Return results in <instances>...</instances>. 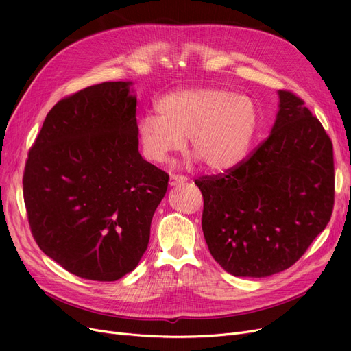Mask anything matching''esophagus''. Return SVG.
Wrapping results in <instances>:
<instances>
[{"instance_id":"34e87169","label":"esophagus","mask_w":351,"mask_h":351,"mask_svg":"<svg viewBox=\"0 0 351 351\" xmlns=\"http://www.w3.org/2000/svg\"><path fill=\"white\" fill-rule=\"evenodd\" d=\"M186 182H187V177H184V176L173 174L171 177H169V186H178V184L186 183Z\"/></svg>"}]
</instances>
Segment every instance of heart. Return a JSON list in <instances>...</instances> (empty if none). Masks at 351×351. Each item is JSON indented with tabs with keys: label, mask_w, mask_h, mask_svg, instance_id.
Returning <instances> with one entry per match:
<instances>
[{
	"label": "heart",
	"mask_w": 351,
	"mask_h": 351,
	"mask_svg": "<svg viewBox=\"0 0 351 351\" xmlns=\"http://www.w3.org/2000/svg\"><path fill=\"white\" fill-rule=\"evenodd\" d=\"M155 114L137 123V137L145 156L165 162L184 146L189 137L193 161L209 171L234 168L246 156L259 125L253 99L221 88H190L167 93Z\"/></svg>",
	"instance_id": "obj_1"
}]
</instances>
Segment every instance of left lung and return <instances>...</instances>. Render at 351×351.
<instances>
[{
  "instance_id": "8db88e82",
  "label": "left lung",
  "mask_w": 351,
  "mask_h": 351,
  "mask_svg": "<svg viewBox=\"0 0 351 351\" xmlns=\"http://www.w3.org/2000/svg\"><path fill=\"white\" fill-rule=\"evenodd\" d=\"M278 98L268 139L226 174L195 182L208 249L234 277L290 268L332 214V142L300 98L287 90Z\"/></svg>"
}]
</instances>
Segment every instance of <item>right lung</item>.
Instances as JSON below:
<instances>
[{"mask_svg":"<svg viewBox=\"0 0 351 351\" xmlns=\"http://www.w3.org/2000/svg\"><path fill=\"white\" fill-rule=\"evenodd\" d=\"M132 84L104 82L57 102L25 167L34 239L84 280L115 281L137 267L168 187L139 152Z\"/></svg>","mask_w":351,"mask_h":351,"instance_id":"add662e5","label":"right lung"}]
</instances>
